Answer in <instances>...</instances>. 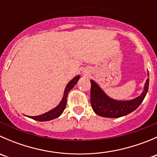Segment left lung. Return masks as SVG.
<instances>
[{"instance_id":"left-lung-1","label":"left lung","mask_w":157,"mask_h":157,"mask_svg":"<svg viewBox=\"0 0 157 157\" xmlns=\"http://www.w3.org/2000/svg\"><path fill=\"white\" fill-rule=\"evenodd\" d=\"M90 83L92 108L98 115L105 118H119L137 109L146 96L149 87V78H147L144 91L140 96L131 100L119 101L109 97L94 80H91Z\"/></svg>"}]
</instances>
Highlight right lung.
Wrapping results in <instances>:
<instances>
[{
    "mask_svg": "<svg viewBox=\"0 0 157 157\" xmlns=\"http://www.w3.org/2000/svg\"><path fill=\"white\" fill-rule=\"evenodd\" d=\"M79 79H80V75L76 76L75 77L72 79L71 81L67 83V85L66 86L65 90H64V96H63L62 99H61V102L57 105L55 108H54L52 110H50L48 112H45V113L42 114V115H38V116H28L30 118H33V119L36 120V121H50V120L55 119V118L59 117L61 114L64 112V109H65L66 105H67V94L75 86L76 83L78 82Z\"/></svg>",
    "mask_w": 157,
    "mask_h": 157,
    "instance_id": "right-lung-1",
    "label": "right lung"
}]
</instances>
